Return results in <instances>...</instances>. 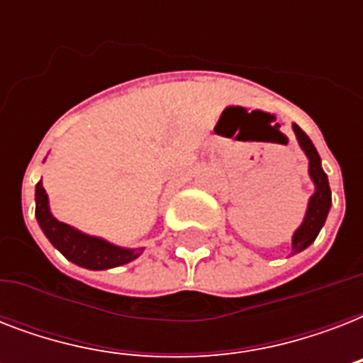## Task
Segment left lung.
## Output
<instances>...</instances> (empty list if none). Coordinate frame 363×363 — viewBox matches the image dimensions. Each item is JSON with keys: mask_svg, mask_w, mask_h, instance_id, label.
Here are the masks:
<instances>
[{"mask_svg": "<svg viewBox=\"0 0 363 363\" xmlns=\"http://www.w3.org/2000/svg\"><path fill=\"white\" fill-rule=\"evenodd\" d=\"M292 130L298 137L299 147L305 152V156L309 158V177L311 181L315 182V194L311 196L303 222L292 235V254H298L309 247L311 242L316 239V235L320 233L328 218V213H330V207H332V190H330L328 175L322 169L320 156L316 152L313 141L298 124H292Z\"/></svg>", "mask_w": 363, "mask_h": 363, "instance_id": "left-lung-1", "label": "left lung"}]
</instances>
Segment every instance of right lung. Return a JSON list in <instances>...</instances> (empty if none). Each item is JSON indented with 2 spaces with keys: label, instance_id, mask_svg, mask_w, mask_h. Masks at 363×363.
I'll use <instances>...</instances> for the list:
<instances>
[{
  "label": "right lung",
  "instance_id": "right-lung-1",
  "mask_svg": "<svg viewBox=\"0 0 363 363\" xmlns=\"http://www.w3.org/2000/svg\"><path fill=\"white\" fill-rule=\"evenodd\" d=\"M35 218L47 239L73 264L86 269H111L118 265L130 264L137 256H141L143 247L124 248L101 238H94L81 230H75L69 224L56 220L48 207V196L39 181L35 186Z\"/></svg>",
  "mask_w": 363,
  "mask_h": 363
}]
</instances>
